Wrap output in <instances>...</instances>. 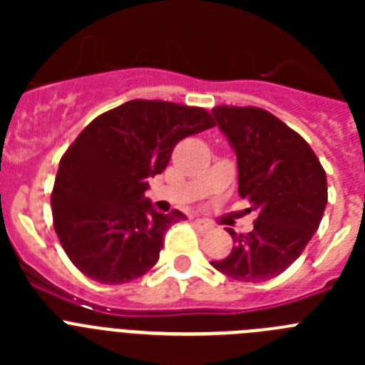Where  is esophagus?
<instances>
[{
  "instance_id": "34e87169",
  "label": "esophagus",
  "mask_w": 365,
  "mask_h": 365,
  "mask_svg": "<svg viewBox=\"0 0 365 365\" xmlns=\"http://www.w3.org/2000/svg\"><path fill=\"white\" fill-rule=\"evenodd\" d=\"M193 227L197 228L199 232H208L214 228V225H212L210 221H206V219H195V221H193Z\"/></svg>"
}]
</instances>
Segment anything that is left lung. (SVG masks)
Here are the masks:
<instances>
[{"label":"left lung","instance_id":"obj_1","mask_svg":"<svg viewBox=\"0 0 365 365\" xmlns=\"http://www.w3.org/2000/svg\"><path fill=\"white\" fill-rule=\"evenodd\" d=\"M217 125L237 155L240 195L257 210L254 230L235 234V247L212 267L237 282H267L302 256L320 227L327 177L302 135L261 108L217 106Z\"/></svg>","mask_w":365,"mask_h":365}]
</instances>
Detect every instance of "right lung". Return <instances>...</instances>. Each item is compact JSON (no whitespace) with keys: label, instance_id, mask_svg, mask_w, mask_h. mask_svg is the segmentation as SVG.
I'll return each mask as SVG.
<instances>
[{"label":"right lung","instance_id":"right-lung-1","mask_svg":"<svg viewBox=\"0 0 365 365\" xmlns=\"http://www.w3.org/2000/svg\"><path fill=\"white\" fill-rule=\"evenodd\" d=\"M202 108L130 100L83 128L60 160L53 225L73 265L106 285L137 279L159 261L164 234L186 215L160 214L144 197L173 148L214 128Z\"/></svg>","mask_w":365,"mask_h":365}]
</instances>
